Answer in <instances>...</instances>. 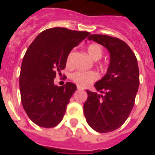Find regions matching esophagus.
<instances>
[{"label": "esophagus", "mask_w": 155, "mask_h": 155, "mask_svg": "<svg viewBox=\"0 0 155 155\" xmlns=\"http://www.w3.org/2000/svg\"><path fill=\"white\" fill-rule=\"evenodd\" d=\"M77 87H78V90H84V87H81V86H79V85L77 86Z\"/></svg>", "instance_id": "1"}]
</instances>
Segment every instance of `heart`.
Masks as SVG:
<instances>
[{"label":"heart","mask_w":155,"mask_h":155,"mask_svg":"<svg viewBox=\"0 0 155 155\" xmlns=\"http://www.w3.org/2000/svg\"><path fill=\"white\" fill-rule=\"evenodd\" d=\"M87 53L90 55V57L94 60H99L102 57L103 54V50H102V46L97 43H92L87 46ZM72 57V53L69 54L68 57V64H70ZM71 78L74 83L78 84V85L85 87L97 80L98 78V74L97 72L94 71H77L74 73L71 74Z\"/></svg>","instance_id":"b5f03b06"}]
</instances>
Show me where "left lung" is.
<instances>
[{
    "label": "left lung",
    "instance_id": "obj_1",
    "mask_svg": "<svg viewBox=\"0 0 155 155\" xmlns=\"http://www.w3.org/2000/svg\"><path fill=\"white\" fill-rule=\"evenodd\" d=\"M87 39L109 50L110 63L106 74L94 84L101 94L87 90L84 116L97 132H111L125 123L134 107L140 84L137 60L130 46L118 38L94 34Z\"/></svg>",
    "mask_w": 155,
    "mask_h": 155
}]
</instances>
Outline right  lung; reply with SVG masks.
Returning <instances> with one entry per match:
<instances>
[{"label":"right lung","instance_id":"right-lung-1","mask_svg":"<svg viewBox=\"0 0 155 155\" xmlns=\"http://www.w3.org/2000/svg\"><path fill=\"white\" fill-rule=\"evenodd\" d=\"M89 34L60 27L48 28L28 46L21 64L19 86L23 108L36 125L52 128L63 120L77 86L67 82L58 87L54 78L65 69L70 52Z\"/></svg>","mask_w":155,"mask_h":155}]
</instances>
